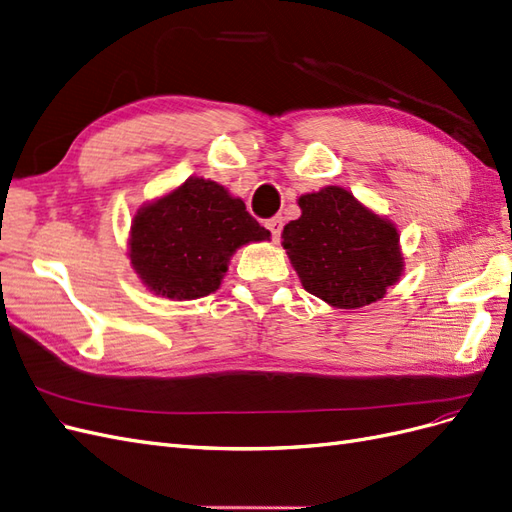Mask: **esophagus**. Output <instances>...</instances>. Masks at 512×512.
I'll use <instances>...</instances> for the list:
<instances>
[{
	"label": "esophagus",
	"instance_id": "esophagus-1",
	"mask_svg": "<svg viewBox=\"0 0 512 512\" xmlns=\"http://www.w3.org/2000/svg\"><path fill=\"white\" fill-rule=\"evenodd\" d=\"M267 228L271 230V235L275 241H280V235H282V218H271L267 222Z\"/></svg>",
	"mask_w": 512,
	"mask_h": 512
}]
</instances>
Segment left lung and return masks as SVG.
I'll list each match as a JSON object with an SVG mask.
<instances>
[{"label": "left lung", "mask_w": 512, "mask_h": 512, "mask_svg": "<svg viewBox=\"0 0 512 512\" xmlns=\"http://www.w3.org/2000/svg\"><path fill=\"white\" fill-rule=\"evenodd\" d=\"M301 218L282 230V245L301 286L337 309L384 299L404 275L397 226L339 185L301 194Z\"/></svg>", "instance_id": "obj_1"}]
</instances>
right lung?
Segmentation results:
<instances>
[{"label": "right lung", "instance_id": "add662e5", "mask_svg": "<svg viewBox=\"0 0 512 512\" xmlns=\"http://www.w3.org/2000/svg\"><path fill=\"white\" fill-rule=\"evenodd\" d=\"M269 239L239 196L218 181L188 177L136 209L128 256L149 292L192 301L222 286L239 247Z\"/></svg>", "mask_w": 512, "mask_h": 512}]
</instances>
